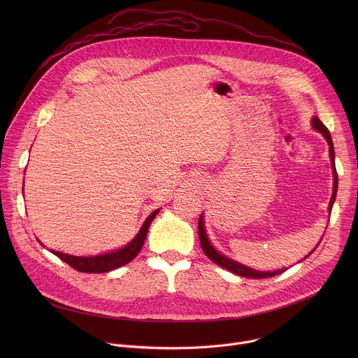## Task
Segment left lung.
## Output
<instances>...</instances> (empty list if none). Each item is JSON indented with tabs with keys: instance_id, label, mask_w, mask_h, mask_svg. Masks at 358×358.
<instances>
[{
	"instance_id": "8db88e82",
	"label": "left lung",
	"mask_w": 358,
	"mask_h": 358,
	"mask_svg": "<svg viewBox=\"0 0 358 358\" xmlns=\"http://www.w3.org/2000/svg\"><path fill=\"white\" fill-rule=\"evenodd\" d=\"M312 126L315 130H317L319 133L323 134V137L327 140L329 143V151H330V160H331V166H333V177H334V185H333V195H331V199H330V203H329V211L331 213V208H333V203L336 201V194H337V185H338V178H337V171H336V166H334V145H333V140H331V134L330 131L327 130V127L320 122L319 117H313L312 120ZM203 215L199 217L198 220V235H199V242H201V248L203 250V253L207 255V257L217 265L222 266L224 269L235 273V275H239V276H243V278H253V279H264V278H272V276H276L282 272H285L286 269H279V271H273V272H261V271H257V269H252V268H248L234 259H229L227 257H224L222 253H220L210 242L208 239V235L206 232V228H203ZM320 243V242H319ZM317 248V246H316ZM315 248V249H316ZM315 249L308 255L306 258H309L310 255L315 252Z\"/></svg>"
}]
</instances>
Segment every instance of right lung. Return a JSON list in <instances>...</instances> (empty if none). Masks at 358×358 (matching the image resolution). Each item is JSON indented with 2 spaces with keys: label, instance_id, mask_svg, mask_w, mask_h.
<instances>
[{
  "label": "right lung",
  "instance_id": "1",
  "mask_svg": "<svg viewBox=\"0 0 358 358\" xmlns=\"http://www.w3.org/2000/svg\"><path fill=\"white\" fill-rule=\"evenodd\" d=\"M159 211L160 210L152 211L144 221L138 234L131 239V242H129L127 245H124L123 248H120L117 250L106 252L103 255H96V257H73V255L62 253V252L52 250V249H50V252L57 255L59 259H62L64 262H66L69 266H72L73 269H76L79 272H85V273L110 272L113 269H117V268L131 262L137 257V253L141 250L143 243L145 241L148 227H150L151 221L156 218Z\"/></svg>",
  "mask_w": 358,
  "mask_h": 358
}]
</instances>
